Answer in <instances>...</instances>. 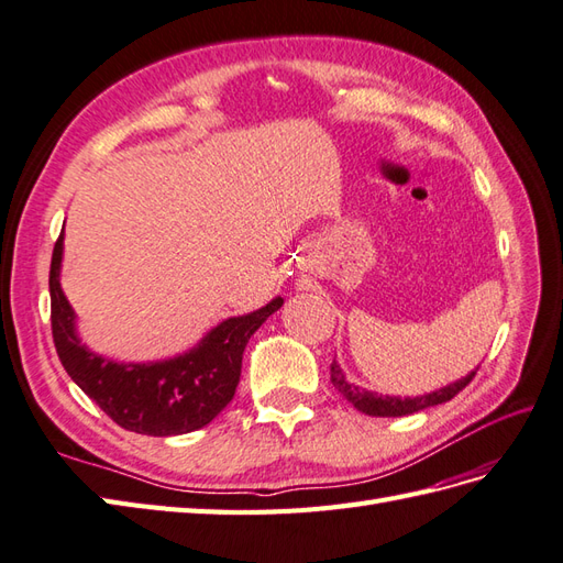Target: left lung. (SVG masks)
Here are the masks:
<instances>
[{
    "label": "left lung",
    "instance_id": "8db88e82",
    "mask_svg": "<svg viewBox=\"0 0 563 563\" xmlns=\"http://www.w3.org/2000/svg\"><path fill=\"white\" fill-rule=\"evenodd\" d=\"M477 372L467 374L465 378H461V382H455L446 388L441 390H434V394H427V396H420V398H390V396H376L372 394V390H362L360 386L345 382V374L343 369L338 367V362L333 360L331 364V382L333 386L341 390V394L347 398V402L355 405V408L364 415H372V417H402V415H412L417 410H424V408H431V405H441L451 400L453 396H459L461 390L473 382Z\"/></svg>",
    "mask_w": 563,
    "mask_h": 563
}]
</instances>
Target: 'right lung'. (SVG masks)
I'll list each match as a JSON object with an SVG mask.
<instances>
[{"mask_svg":"<svg viewBox=\"0 0 563 563\" xmlns=\"http://www.w3.org/2000/svg\"><path fill=\"white\" fill-rule=\"evenodd\" d=\"M62 234L49 264V321L62 367L112 422L148 437L189 434L232 400L242 355L254 331L283 307L276 297L246 317L222 321L199 347L169 362L117 364L86 350L74 333V311L59 287Z\"/></svg>","mask_w":563,"mask_h":563,"instance_id":"right-lung-1","label":"right lung"}]
</instances>
